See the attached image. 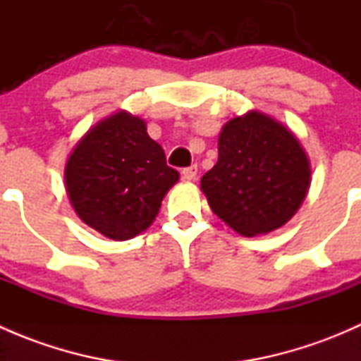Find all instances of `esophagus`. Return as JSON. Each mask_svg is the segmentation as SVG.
<instances>
[{
	"label": "esophagus",
	"mask_w": 361,
	"mask_h": 361,
	"mask_svg": "<svg viewBox=\"0 0 361 361\" xmlns=\"http://www.w3.org/2000/svg\"><path fill=\"white\" fill-rule=\"evenodd\" d=\"M181 174H183V178L185 180H195V178H197V166H190V167H185L183 171H181Z\"/></svg>",
	"instance_id": "1"
}]
</instances>
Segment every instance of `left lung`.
<instances>
[{
    "instance_id": "left-lung-1",
    "label": "left lung",
    "mask_w": 361,
    "mask_h": 361,
    "mask_svg": "<svg viewBox=\"0 0 361 361\" xmlns=\"http://www.w3.org/2000/svg\"><path fill=\"white\" fill-rule=\"evenodd\" d=\"M311 167L297 137L258 111L227 122L218 137V162L201 180L209 207L243 235L267 234L300 207Z\"/></svg>"
}]
</instances>
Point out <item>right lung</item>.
Masks as SVG:
<instances>
[{"label": "right lung", "instance_id": "right-lung-1", "mask_svg": "<svg viewBox=\"0 0 361 361\" xmlns=\"http://www.w3.org/2000/svg\"><path fill=\"white\" fill-rule=\"evenodd\" d=\"M180 174L137 116L118 111L80 140L66 164V190L83 224L116 241L152 225Z\"/></svg>", "mask_w": 361, "mask_h": 361}]
</instances>
